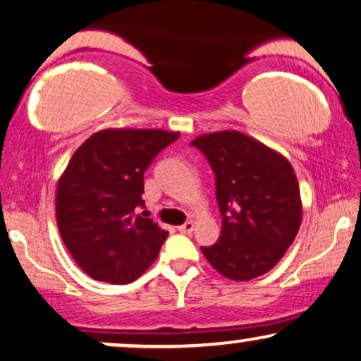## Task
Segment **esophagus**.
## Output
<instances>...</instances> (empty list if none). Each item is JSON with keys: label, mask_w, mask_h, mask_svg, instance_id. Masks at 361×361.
Masks as SVG:
<instances>
[{"label": "esophagus", "mask_w": 361, "mask_h": 361, "mask_svg": "<svg viewBox=\"0 0 361 361\" xmlns=\"http://www.w3.org/2000/svg\"><path fill=\"white\" fill-rule=\"evenodd\" d=\"M178 230L181 231V233H186V235H190L191 231L195 230V221H186V223H183V225L181 226H178Z\"/></svg>", "instance_id": "obj_1"}]
</instances>
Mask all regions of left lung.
Segmentation results:
<instances>
[{"instance_id":"1","label":"left lung","mask_w":361,"mask_h":361,"mask_svg":"<svg viewBox=\"0 0 361 361\" xmlns=\"http://www.w3.org/2000/svg\"><path fill=\"white\" fill-rule=\"evenodd\" d=\"M213 168L221 235L202 252L223 276L248 281L270 271L302 225V196L293 166L262 141L235 130L196 136Z\"/></svg>"}]
</instances>
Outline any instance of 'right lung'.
<instances>
[{
  "mask_svg": "<svg viewBox=\"0 0 361 361\" xmlns=\"http://www.w3.org/2000/svg\"><path fill=\"white\" fill-rule=\"evenodd\" d=\"M180 133L108 128L73 153L58 180L56 221L63 243L86 275L126 285L157 259L168 231L135 214L143 175Z\"/></svg>",
  "mask_w": 361,
  "mask_h": 361,
  "instance_id": "1",
  "label": "right lung"
}]
</instances>
